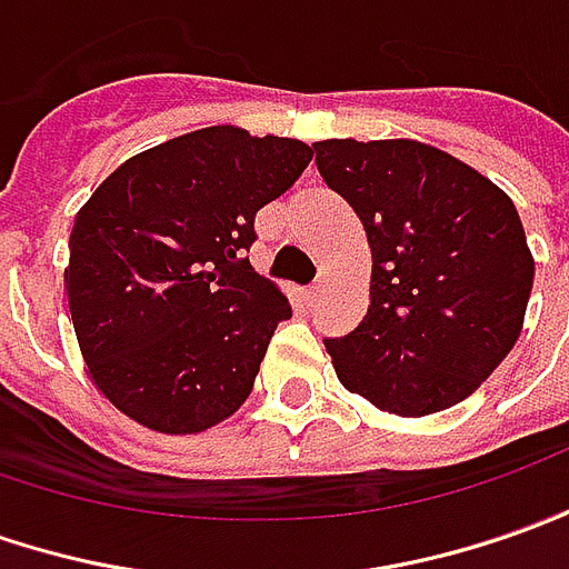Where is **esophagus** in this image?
Returning a JSON list of instances; mask_svg holds the SVG:
<instances>
[{
	"instance_id": "obj_1",
	"label": "esophagus",
	"mask_w": 569,
	"mask_h": 569,
	"mask_svg": "<svg viewBox=\"0 0 569 569\" xmlns=\"http://www.w3.org/2000/svg\"><path fill=\"white\" fill-rule=\"evenodd\" d=\"M317 296H320V280H317V283H311V286H308V289H305V299H308V301H315Z\"/></svg>"
}]
</instances>
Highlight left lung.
I'll return each mask as SVG.
<instances>
[{
  "mask_svg": "<svg viewBox=\"0 0 569 569\" xmlns=\"http://www.w3.org/2000/svg\"><path fill=\"white\" fill-rule=\"evenodd\" d=\"M320 177L361 218L370 308L327 339L339 382L396 417L473 396L523 330L536 261L511 196L417 139L315 142Z\"/></svg>",
  "mask_w": 569,
  "mask_h": 569,
  "instance_id": "left-lung-1",
  "label": "left lung"
}]
</instances>
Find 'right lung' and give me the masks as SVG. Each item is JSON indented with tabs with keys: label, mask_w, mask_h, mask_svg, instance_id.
<instances>
[{
	"label": "right lung",
	"mask_w": 569,
	"mask_h": 569,
	"mask_svg": "<svg viewBox=\"0 0 569 569\" xmlns=\"http://www.w3.org/2000/svg\"><path fill=\"white\" fill-rule=\"evenodd\" d=\"M315 158L299 139L218 123L127 158L77 211L64 292L96 389L164 436L218 427L242 408L283 289L242 252L254 214Z\"/></svg>",
	"instance_id": "1"
}]
</instances>
